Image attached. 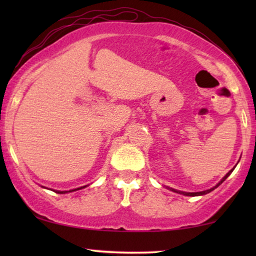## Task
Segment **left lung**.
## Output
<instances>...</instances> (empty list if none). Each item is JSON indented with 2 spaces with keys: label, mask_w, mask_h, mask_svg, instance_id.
<instances>
[{
  "label": "left lung",
  "mask_w": 256,
  "mask_h": 256,
  "mask_svg": "<svg viewBox=\"0 0 256 256\" xmlns=\"http://www.w3.org/2000/svg\"><path fill=\"white\" fill-rule=\"evenodd\" d=\"M238 162H240V160H238ZM237 162V164H238ZM237 164H236V166H237ZM235 166V167H236ZM235 167H234V168H232V170H229L228 172H227V174L226 175H224V177H222V180H220V182H219V183L218 184H216V186H214V188H209V190H202V192H183V190H174V188H168V186H166V188H170V190H172V192H176V193H180V194H183V196H204V194H208V193H210L211 192V190H214V188H218V186L220 185V184H222L224 183V180H226L227 178V177L229 176V175H230L232 174V170H235Z\"/></svg>",
  "instance_id": "8db88e82"
}]
</instances>
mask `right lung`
<instances>
[{
    "instance_id": "add662e5",
    "label": "right lung",
    "mask_w": 256,
    "mask_h": 256,
    "mask_svg": "<svg viewBox=\"0 0 256 256\" xmlns=\"http://www.w3.org/2000/svg\"><path fill=\"white\" fill-rule=\"evenodd\" d=\"M42 188H45V186H42ZM86 188V185H84V186H81V188H74V190H54V192H56V193H60V194H64V193H68V192H74V190H81V188Z\"/></svg>"
}]
</instances>
